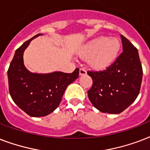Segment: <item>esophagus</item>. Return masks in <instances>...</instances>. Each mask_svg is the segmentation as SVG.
<instances>
[{"mask_svg":"<svg viewBox=\"0 0 150 150\" xmlns=\"http://www.w3.org/2000/svg\"><path fill=\"white\" fill-rule=\"evenodd\" d=\"M79 75H86V69L83 68H80L79 69Z\"/></svg>","mask_w":150,"mask_h":150,"instance_id":"esophagus-1","label":"esophagus"}]
</instances>
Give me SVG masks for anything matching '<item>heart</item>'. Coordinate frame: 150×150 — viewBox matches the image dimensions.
<instances>
[{
  "label": "heart",
  "mask_w": 150,
  "mask_h": 150,
  "mask_svg": "<svg viewBox=\"0 0 150 150\" xmlns=\"http://www.w3.org/2000/svg\"><path fill=\"white\" fill-rule=\"evenodd\" d=\"M121 43L115 38L100 36L85 46L79 55L84 60H89V64L96 69L107 68L118 54Z\"/></svg>",
  "instance_id": "heart-1"
}]
</instances>
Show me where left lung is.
Listing matches in <instances>:
<instances>
[{"label":"left lung","instance_id":"obj_1","mask_svg":"<svg viewBox=\"0 0 150 150\" xmlns=\"http://www.w3.org/2000/svg\"><path fill=\"white\" fill-rule=\"evenodd\" d=\"M123 52L102 71H88L93 86L88 90L92 104L103 113L120 114L139 96L142 68L138 50L121 35Z\"/></svg>","mask_w":150,"mask_h":150}]
</instances>
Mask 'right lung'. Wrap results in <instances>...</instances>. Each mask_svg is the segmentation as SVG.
Instances as JSON below:
<instances>
[{
    "label": "right lung",
    "instance_id": "1",
    "mask_svg": "<svg viewBox=\"0 0 150 150\" xmlns=\"http://www.w3.org/2000/svg\"><path fill=\"white\" fill-rule=\"evenodd\" d=\"M37 34L18 48L8 70L9 93L13 101L31 117H43L58 107L69 84L79 78V68L72 73H32L23 63V53Z\"/></svg>",
    "mask_w": 150,
    "mask_h": 150
}]
</instances>
